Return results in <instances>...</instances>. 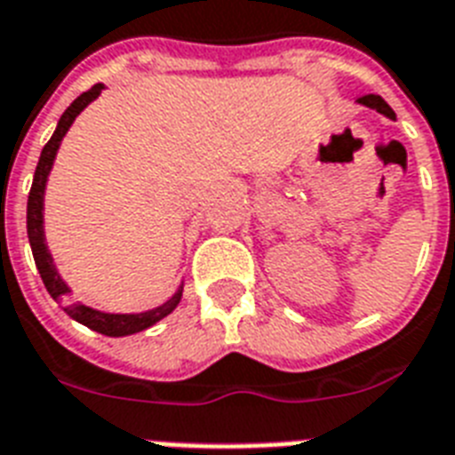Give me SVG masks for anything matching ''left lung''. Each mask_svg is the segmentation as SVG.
Segmentation results:
<instances>
[{
	"label": "left lung",
	"instance_id": "1",
	"mask_svg": "<svg viewBox=\"0 0 455 455\" xmlns=\"http://www.w3.org/2000/svg\"><path fill=\"white\" fill-rule=\"evenodd\" d=\"M359 101L363 103V106H368V108H375V110H378V113H382V116H387V117H392V120H395V110L389 108L387 103L382 101L380 96L366 94V96H361Z\"/></svg>",
	"mask_w": 455,
	"mask_h": 455
}]
</instances>
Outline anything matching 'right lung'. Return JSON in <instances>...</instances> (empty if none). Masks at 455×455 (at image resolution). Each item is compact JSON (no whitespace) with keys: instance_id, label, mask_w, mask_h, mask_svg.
<instances>
[{"instance_id":"right-lung-1","label":"right lung","mask_w":455,"mask_h":455,"mask_svg":"<svg viewBox=\"0 0 455 455\" xmlns=\"http://www.w3.org/2000/svg\"><path fill=\"white\" fill-rule=\"evenodd\" d=\"M103 84H94V87L80 94L75 99L68 110L60 116L59 127L53 132V137L46 141V146L42 148V156H39L37 170H35V179H32V188L30 196H28V238H30V248H32V257H35V264H37L39 276L44 281L46 291L52 295L53 299L63 298L68 295V285L60 281L59 271L53 267V259L49 255V250H46L44 243V217H42V210H44V186H46V177H49V172H52L53 157H56V151H59L60 139L66 137V132L70 130V124L77 116H80V110L92 103L96 96L101 94ZM181 292H184V285H179V291L172 295L170 299L164 304H160L157 309L144 311V314H103V311L89 309L84 304H66L63 309H66L68 316H73L75 321H80L82 325H87L92 331L101 332V335H108V338H123V335H132V332L146 331V328H151L153 323H157L160 318H164L167 314L174 311V307L181 299Z\"/></svg>"}]
</instances>
